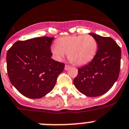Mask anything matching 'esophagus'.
Here are the masks:
<instances>
[{
  "mask_svg": "<svg viewBox=\"0 0 129 129\" xmlns=\"http://www.w3.org/2000/svg\"><path fill=\"white\" fill-rule=\"evenodd\" d=\"M70 66H68V65H66V66H65L64 70H66V71H67V70H69V69H70Z\"/></svg>",
  "mask_w": 129,
  "mask_h": 129,
  "instance_id": "esophagus-1",
  "label": "esophagus"
}]
</instances>
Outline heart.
Here are the masks:
<instances>
[{
  "label": "heart",
  "mask_w": 129,
  "mask_h": 129,
  "mask_svg": "<svg viewBox=\"0 0 129 129\" xmlns=\"http://www.w3.org/2000/svg\"><path fill=\"white\" fill-rule=\"evenodd\" d=\"M97 50V41L89 35L61 37L57 40V44L51 46V51L56 59L60 60L68 54L70 62L78 66L90 62Z\"/></svg>",
  "instance_id": "heart-1"
}]
</instances>
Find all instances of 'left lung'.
I'll return each instance as SVG.
<instances>
[{
  "mask_svg": "<svg viewBox=\"0 0 129 129\" xmlns=\"http://www.w3.org/2000/svg\"><path fill=\"white\" fill-rule=\"evenodd\" d=\"M89 35L97 41L98 50L90 62L78 69L73 83L84 95L96 97L106 93L117 80L121 51L113 39L96 33Z\"/></svg>",
  "mask_w": 129,
  "mask_h": 129,
  "instance_id": "1",
  "label": "left lung"
}]
</instances>
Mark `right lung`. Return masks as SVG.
<instances>
[{
    "label": "right lung",
    "instance_id": "right-lung-1",
    "mask_svg": "<svg viewBox=\"0 0 129 129\" xmlns=\"http://www.w3.org/2000/svg\"><path fill=\"white\" fill-rule=\"evenodd\" d=\"M54 37H42L18 41L8 50L7 71L12 85L23 96L37 99L46 96L64 69L51 58Z\"/></svg>",
    "mask_w": 129,
    "mask_h": 129
}]
</instances>
